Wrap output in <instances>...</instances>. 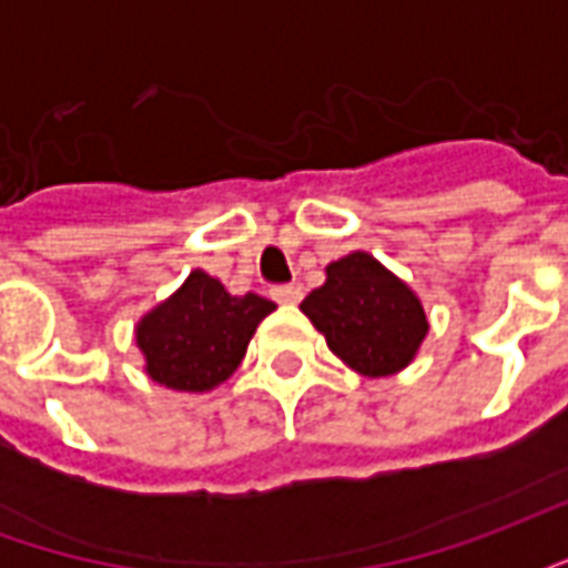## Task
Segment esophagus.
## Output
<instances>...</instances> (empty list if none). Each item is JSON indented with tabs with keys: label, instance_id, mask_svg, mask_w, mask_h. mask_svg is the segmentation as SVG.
<instances>
[{
	"label": "esophagus",
	"instance_id": "obj_1",
	"mask_svg": "<svg viewBox=\"0 0 568 568\" xmlns=\"http://www.w3.org/2000/svg\"><path fill=\"white\" fill-rule=\"evenodd\" d=\"M271 295L276 304H297L301 297H304V292H301V285L295 283H283V285H273Z\"/></svg>",
	"mask_w": 568,
	"mask_h": 568
}]
</instances>
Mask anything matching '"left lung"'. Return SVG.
<instances>
[{
	"mask_svg": "<svg viewBox=\"0 0 568 568\" xmlns=\"http://www.w3.org/2000/svg\"><path fill=\"white\" fill-rule=\"evenodd\" d=\"M301 310L328 349L365 377H386L410 365L428 332L419 297L368 252H353L325 267Z\"/></svg>",
	"mask_w": 568,
	"mask_h": 568,
	"instance_id": "1",
	"label": "left lung"
}]
</instances>
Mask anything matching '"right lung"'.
I'll return each instance as SVG.
<instances>
[{
    "instance_id": "1",
    "label": "right lung",
    "mask_w": 568,
    "mask_h": 568,
    "mask_svg": "<svg viewBox=\"0 0 568 568\" xmlns=\"http://www.w3.org/2000/svg\"><path fill=\"white\" fill-rule=\"evenodd\" d=\"M273 310L267 297H236L210 273L194 271L136 328L149 377L179 393H206L240 368L258 322Z\"/></svg>"
}]
</instances>
